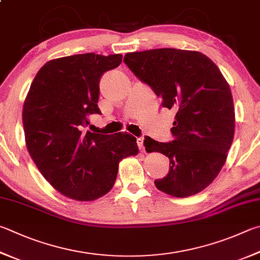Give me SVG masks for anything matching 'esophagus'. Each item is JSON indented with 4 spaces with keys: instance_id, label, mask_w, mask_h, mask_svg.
Listing matches in <instances>:
<instances>
[{
    "instance_id": "obj_1",
    "label": "esophagus",
    "mask_w": 260,
    "mask_h": 260,
    "mask_svg": "<svg viewBox=\"0 0 260 260\" xmlns=\"http://www.w3.org/2000/svg\"><path fill=\"white\" fill-rule=\"evenodd\" d=\"M136 143H138L139 148L141 151H144V145H143V138H138L136 139Z\"/></svg>"
}]
</instances>
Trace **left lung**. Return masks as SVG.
Segmentation results:
<instances>
[{
  "label": "left lung",
  "instance_id": "8db88e82",
  "mask_svg": "<svg viewBox=\"0 0 260 260\" xmlns=\"http://www.w3.org/2000/svg\"><path fill=\"white\" fill-rule=\"evenodd\" d=\"M124 62L153 89L164 108L176 111L174 141L144 140L146 152L169 158L167 176L155 179V186L176 198L197 194L218 175L233 142L235 114L229 83L208 56L197 51L132 52Z\"/></svg>",
  "mask_w": 260,
  "mask_h": 260
}]
</instances>
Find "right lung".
Masks as SVG:
<instances>
[{"instance_id":"obj_1","label":"right lung","mask_w":260,"mask_h":260,"mask_svg":"<svg viewBox=\"0 0 260 260\" xmlns=\"http://www.w3.org/2000/svg\"><path fill=\"white\" fill-rule=\"evenodd\" d=\"M121 54H75L50 60L32 81L22 109L26 145L42 175L61 194L92 201L109 192L121 159L139 153L127 133L85 131L101 114L99 83L121 63Z\"/></svg>"}]
</instances>
